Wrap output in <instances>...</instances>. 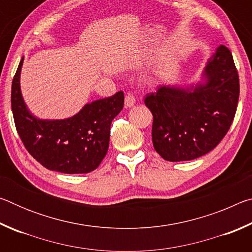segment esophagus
<instances>
[{"instance_id": "esophagus-1", "label": "esophagus", "mask_w": 252, "mask_h": 252, "mask_svg": "<svg viewBox=\"0 0 252 252\" xmlns=\"http://www.w3.org/2000/svg\"><path fill=\"white\" fill-rule=\"evenodd\" d=\"M135 104V97L131 94H127L125 100V105L126 108H132Z\"/></svg>"}]
</instances>
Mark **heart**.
<instances>
[{"label": "heart", "instance_id": "obj_1", "mask_svg": "<svg viewBox=\"0 0 252 252\" xmlns=\"http://www.w3.org/2000/svg\"><path fill=\"white\" fill-rule=\"evenodd\" d=\"M148 81H149V82H150L151 84H156V83L158 82V79H157V76H155V75H151V76H149Z\"/></svg>", "mask_w": 252, "mask_h": 252}]
</instances>
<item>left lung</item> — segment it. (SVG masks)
Segmentation results:
<instances>
[{"instance_id":"left-lung-1","label":"left lung","mask_w":252,"mask_h":252,"mask_svg":"<svg viewBox=\"0 0 252 252\" xmlns=\"http://www.w3.org/2000/svg\"><path fill=\"white\" fill-rule=\"evenodd\" d=\"M232 54L220 45L197 82L162 85L144 103L152 112V142L164 160L189 161L212 151L227 134L239 100Z\"/></svg>"}]
</instances>
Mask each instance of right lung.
<instances>
[{
	"label": "right lung",
	"mask_w": 252,
	"mask_h": 252,
	"mask_svg": "<svg viewBox=\"0 0 252 252\" xmlns=\"http://www.w3.org/2000/svg\"><path fill=\"white\" fill-rule=\"evenodd\" d=\"M12 82L11 105L16 130L34 159L52 171L79 174L95 170L109 149L111 122L121 112L123 92L84 104L65 119H40L29 110L21 92V70Z\"/></svg>",
	"instance_id": "add662e5"
}]
</instances>
